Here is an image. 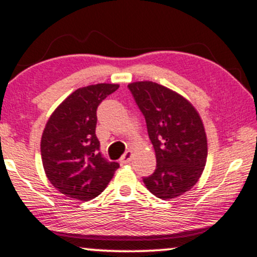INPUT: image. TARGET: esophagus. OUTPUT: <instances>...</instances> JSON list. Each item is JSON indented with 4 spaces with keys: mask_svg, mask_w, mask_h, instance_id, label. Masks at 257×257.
Wrapping results in <instances>:
<instances>
[{
    "mask_svg": "<svg viewBox=\"0 0 257 257\" xmlns=\"http://www.w3.org/2000/svg\"><path fill=\"white\" fill-rule=\"evenodd\" d=\"M132 157H133V152H132L131 150L125 151V154L123 155L122 157H120L119 162L120 165H125V163H129L132 161Z\"/></svg>",
    "mask_w": 257,
    "mask_h": 257,
    "instance_id": "1",
    "label": "esophagus"
}]
</instances>
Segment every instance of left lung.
Returning a JSON list of instances; mask_svg holds the SVG:
<instances>
[{
	"instance_id": "1",
	"label": "left lung",
	"mask_w": 257,
	"mask_h": 257,
	"mask_svg": "<svg viewBox=\"0 0 257 257\" xmlns=\"http://www.w3.org/2000/svg\"><path fill=\"white\" fill-rule=\"evenodd\" d=\"M146 120L156 154V170L143 178L151 194L163 200L190 190L201 177L207 159L204 124L194 106L154 81L128 85Z\"/></svg>"
}]
</instances>
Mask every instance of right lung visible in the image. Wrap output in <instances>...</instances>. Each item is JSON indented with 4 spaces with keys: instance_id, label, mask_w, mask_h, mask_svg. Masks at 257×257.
Instances as JSON below:
<instances>
[{
    "instance_id": "1",
    "label": "right lung",
    "mask_w": 257,
    "mask_h": 257,
    "mask_svg": "<svg viewBox=\"0 0 257 257\" xmlns=\"http://www.w3.org/2000/svg\"><path fill=\"white\" fill-rule=\"evenodd\" d=\"M118 87V84L80 87L47 120L41 138L42 165L51 184L66 196L81 201L95 199L119 167L102 156L95 134L97 107Z\"/></svg>"
}]
</instances>
